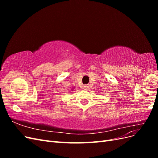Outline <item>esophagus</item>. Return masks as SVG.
<instances>
[{
	"instance_id": "1",
	"label": "esophagus",
	"mask_w": 158,
	"mask_h": 158,
	"mask_svg": "<svg viewBox=\"0 0 158 158\" xmlns=\"http://www.w3.org/2000/svg\"><path fill=\"white\" fill-rule=\"evenodd\" d=\"M84 89L86 90V91L89 90V85H85L84 86Z\"/></svg>"
}]
</instances>
